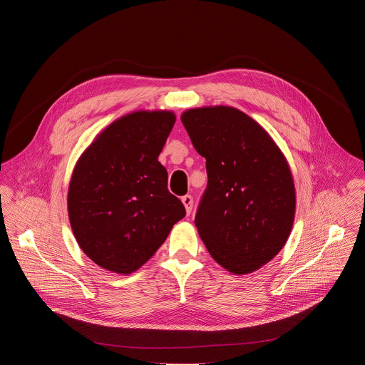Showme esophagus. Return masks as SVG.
I'll list each match as a JSON object with an SVG mask.
<instances>
[{"instance_id":"34e87169","label":"esophagus","mask_w":365,"mask_h":365,"mask_svg":"<svg viewBox=\"0 0 365 365\" xmlns=\"http://www.w3.org/2000/svg\"><path fill=\"white\" fill-rule=\"evenodd\" d=\"M182 203L185 205V210H186V214L190 215L192 212V207H193V197L190 195H185L182 197Z\"/></svg>"}]
</instances>
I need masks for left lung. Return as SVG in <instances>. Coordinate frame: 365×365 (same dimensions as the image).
Masks as SVG:
<instances>
[{"label":"left lung","instance_id":"8db88e82","mask_svg":"<svg viewBox=\"0 0 365 365\" xmlns=\"http://www.w3.org/2000/svg\"><path fill=\"white\" fill-rule=\"evenodd\" d=\"M180 120L206 159L199 237L221 267L252 273L279 254L293 228L296 189L287 159L262 125L234 107L190 108Z\"/></svg>","mask_w":365,"mask_h":365}]
</instances>
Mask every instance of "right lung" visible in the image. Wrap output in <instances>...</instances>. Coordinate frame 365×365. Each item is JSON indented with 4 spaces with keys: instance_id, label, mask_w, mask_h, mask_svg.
<instances>
[{
    "instance_id": "right-lung-1",
    "label": "right lung",
    "mask_w": 365,
    "mask_h": 365,
    "mask_svg": "<svg viewBox=\"0 0 365 365\" xmlns=\"http://www.w3.org/2000/svg\"><path fill=\"white\" fill-rule=\"evenodd\" d=\"M175 121L168 110L125 114L96 134L73 168L68 189L73 235L111 273L137 272L186 215L159 162Z\"/></svg>"
}]
</instances>
